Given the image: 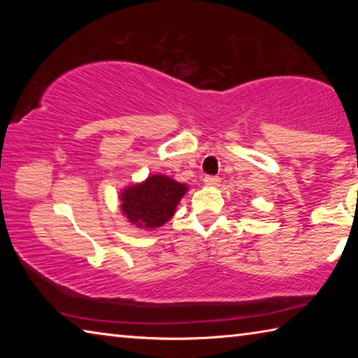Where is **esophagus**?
Wrapping results in <instances>:
<instances>
[{
	"label": "esophagus",
	"mask_w": 358,
	"mask_h": 358,
	"mask_svg": "<svg viewBox=\"0 0 358 358\" xmlns=\"http://www.w3.org/2000/svg\"><path fill=\"white\" fill-rule=\"evenodd\" d=\"M203 183L207 185V186H210V187H215V186L220 185V178H217V177H210V175H208V177L203 178Z\"/></svg>",
	"instance_id": "esophagus-1"
}]
</instances>
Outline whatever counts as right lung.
<instances>
[{
  "label": "right lung",
  "instance_id": "right-lung-1",
  "mask_svg": "<svg viewBox=\"0 0 358 358\" xmlns=\"http://www.w3.org/2000/svg\"><path fill=\"white\" fill-rule=\"evenodd\" d=\"M187 185L167 175H148L141 183H132L120 192V210L132 226L155 230L164 226L177 210Z\"/></svg>",
  "mask_w": 358,
  "mask_h": 358
}]
</instances>
